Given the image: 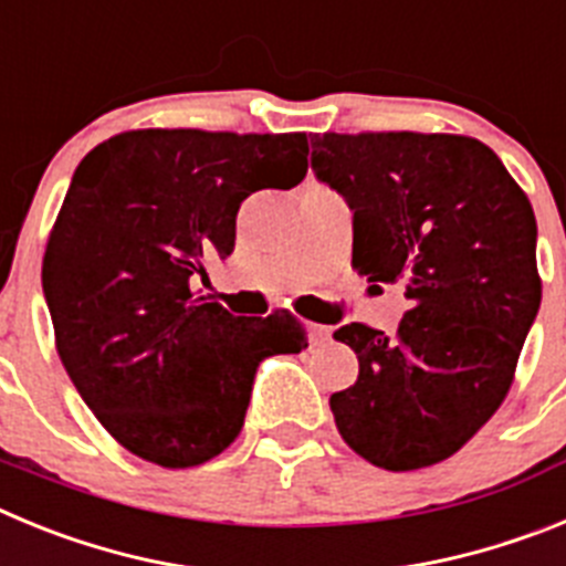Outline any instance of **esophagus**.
<instances>
[{"instance_id":"esophagus-1","label":"esophagus","mask_w":566,"mask_h":566,"mask_svg":"<svg viewBox=\"0 0 566 566\" xmlns=\"http://www.w3.org/2000/svg\"><path fill=\"white\" fill-rule=\"evenodd\" d=\"M308 339H312V345H326L328 339H332V328L312 323V326H308Z\"/></svg>"}]
</instances>
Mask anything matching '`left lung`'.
I'll use <instances>...</instances> for the list:
<instances>
[{
	"instance_id": "1",
	"label": "left lung",
	"mask_w": 566,
	"mask_h": 566,
	"mask_svg": "<svg viewBox=\"0 0 566 566\" xmlns=\"http://www.w3.org/2000/svg\"><path fill=\"white\" fill-rule=\"evenodd\" d=\"M312 169L354 212V269L411 303L397 337L334 332L359 359L332 394L339 437L385 470L442 462L504 402L542 306L533 207L468 135H314Z\"/></svg>"
}]
</instances>
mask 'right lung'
Wrapping results in <instances>:
<instances>
[{
  "mask_svg": "<svg viewBox=\"0 0 566 566\" xmlns=\"http://www.w3.org/2000/svg\"><path fill=\"white\" fill-rule=\"evenodd\" d=\"M306 133L133 129L82 158L42 263L56 348L90 411L135 457L195 468L243 428L258 365L300 354L294 314L234 317L195 294L229 258L240 203L306 178Z\"/></svg>",
  "mask_w": 566,
  "mask_h": 566,
  "instance_id": "add662e5",
  "label": "right lung"
}]
</instances>
